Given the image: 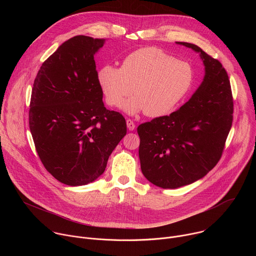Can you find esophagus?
Here are the masks:
<instances>
[{"label":"esophagus","instance_id":"obj_1","mask_svg":"<svg viewBox=\"0 0 256 256\" xmlns=\"http://www.w3.org/2000/svg\"><path fill=\"white\" fill-rule=\"evenodd\" d=\"M126 126H128V128L130 130H134L136 128V124L132 120H126Z\"/></svg>","mask_w":256,"mask_h":256}]
</instances>
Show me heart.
Instances as JSON below:
<instances>
[{
  "label": "heart",
  "mask_w": 256,
  "mask_h": 256,
  "mask_svg": "<svg viewBox=\"0 0 256 256\" xmlns=\"http://www.w3.org/2000/svg\"><path fill=\"white\" fill-rule=\"evenodd\" d=\"M98 83L109 106H120L134 114L144 110L151 118L170 114L190 91L194 82L192 66L178 60L163 50L144 48L126 56L120 68L104 66Z\"/></svg>",
  "instance_id": "1"
}]
</instances>
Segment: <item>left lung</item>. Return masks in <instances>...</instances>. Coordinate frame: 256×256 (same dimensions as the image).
Listing matches in <instances>:
<instances>
[{
	"mask_svg": "<svg viewBox=\"0 0 256 256\" xmlns=\"http://www.w3.org/2000/svg\"><path fill=\"white\" fill-rule=\"evenodd\" d=\"M206 75L178 110L138 126L144 176L162 188H177L202 178L220 161L233 122L230 80L222 64L200 48Z\"/></svg>",
	"mask_w": 256,
	"mask_h": 256,
	"instance_id": "left-lung-1",
	"label": "left lung"
}]
</instances>
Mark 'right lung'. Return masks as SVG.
I'll list each match as a JSON object with an SVG mask.
<instances>
[{
  "mask_svg": "<svg viewBox=\"0 0 256 256\" xmlns=\"http://www.w3.org/2000/svg\"><path fill=\"white\" fill-rule=\"evenodd\" d=\"M103 44L74 36L44 62L33 83L29 128L36 152L44 168L70 186L98 178L126 134L122 114L102 101L94 54Z\"/></svg>",
  "mask_w": 256,
  "mask_h": 256,
  "instance_id": "right-lung-1",
  "label": "right lung"
}]
</instances>
